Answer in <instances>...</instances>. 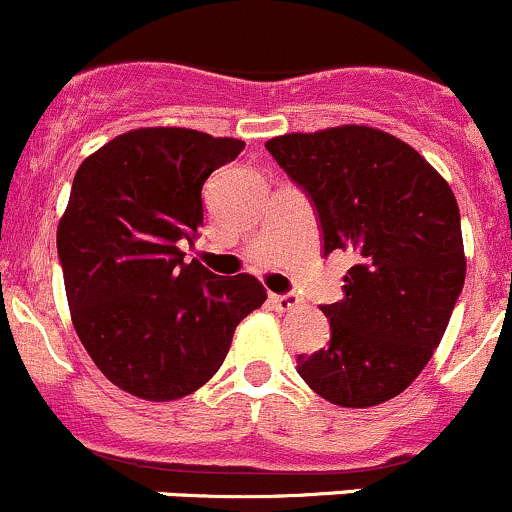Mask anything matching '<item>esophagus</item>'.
Segmentation results:
<instances>
[{
  "label": "esophagus",
  "instance_id": "1",
  "mask_svg": "<svg viewBox=\"0 0 512 512\" xmlns=\"http://www.w3.org/2000/svg\"><path fill=\"white\" fill-rule=\"evenodd\" d=\"M272 304L277 311H292L299 304L297 294H272Z\"/></svg>",
  "mask_w": 512,
  "mask_h": 512
}]
</instances>
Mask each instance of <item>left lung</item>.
Listing matches in <instances>:
<instances>
[{
  "label": "left lung",
  "mask_w": 512,
  "mask_h": 512,
  "mask_svg": "<svg viewBox=\"0 0 512 512\" xmlns=\"http://www.w3.org/2000/svg\"><path fill=\"white\" fill-rule=\"evenodd\" d=\"M319 215L324 257L346 252L343 299L321 306L328 348L299 355L304 383L338 407H375L414 383L464 289L456 198L417 149L365 125L265 144Z\"/></svg>",
  "instance_id": "1"
}]
</instances>
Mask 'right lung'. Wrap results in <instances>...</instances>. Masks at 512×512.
<instances>
[{
  "mask_svg": "<svg viewBox=\"0 0 512 512\" xmlns=\"http://www.w3.org/2000/svg\"><path fill=\"white\" fill-rule=\"evenodd\" d=\"M245 149L186 127L120 134L80 164L58 223V260L80 343L100 373L149 402L191 395L218 373L235 326L265 304L252 274L186 262L203 184Z\"/></svg>",
  "mask_w": 512,
  "mask_h": 512,
  "instance_id": "right-lung-1",
  "label": "right lung"
}]
</instances>
